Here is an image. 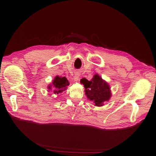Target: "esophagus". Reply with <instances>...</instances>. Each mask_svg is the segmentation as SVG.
<instances>
[{"mask_svg":"<svg viewBox=\"0 0 156 156\" xmlns=\"http://www.w3.org/2000/svg\"><path fill=\"white\" fill-rule=\"evenodd\" d=\"M79 77H80V73H79L78 72H76L74 74V80L77 81L79 79Z\"/></svg>","mask_w":156,"mask_h":156,"instance_id":"esophagus-1","label":"esophagus"}]
</instances>
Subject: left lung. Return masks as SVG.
<instances>
[{"label": "left lung", "instance_id": "8db88e82", "mask_svg": "<svg viewBox=\"0 0 156 156\" xmlns=\"http://www.w3.org/2000/svg\"><path fill=\"white\" fill-rule=\"evenodd\" d=\"M80 83L84 85L87 98L93 102L95 106L101 107L104 102L108 101L111 97L109 85L98 74H95L90 81L86 78L81 79Z\"/></svg>", "mask_w": 156, "mask_h": 156}]
</instances>
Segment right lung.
I'll use <instances>...</instances> for the list:
<instances>
[{
    "mask_svg": "<svg viewBox=\"0 0 156 156\" xmlns=\"http://www.w3.org/2000/svg\"><path fill=\"white\" fill-rule=\"evenodd\" d=\"M68 85L69 82L66 77H59L57 76L53 80L52 85H49L48 88L49 90H51L53 88L54 93L58 94L64 91Z\"/></svg>",
    "mask_w": 156,
    "mask_h": 156,
    "instance_id": "1",
    "label": "right lung"
}]
</instances>
